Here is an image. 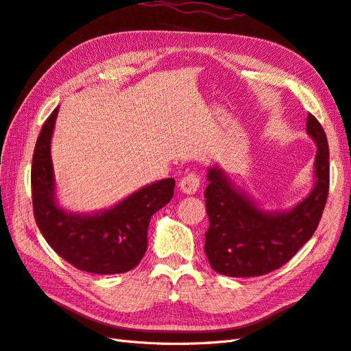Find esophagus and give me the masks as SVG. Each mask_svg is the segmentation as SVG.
<instances>
[{
	"instance_id": "esophagus-1",
	"label": "esophagus",
	"mask_w": 351,
	"mask_h": 351,
	"mask_svg": "<svg viewBox=\"0 0 351 351\" xmlns=\"http://www.w3.org/2000/svg\"><path fill=\"white\" fill-rule=\"evenodd\" d=\"M178 186H180V190H182L183 193L195 195L200 187V178L195 173H190V174H187L186 177L180 180Z\"/></svg>"
}]
</instances>
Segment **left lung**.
<instances>
[{
    "mask_svg": "<svg viewBox=\"0 0 351 351\" xmlns=\"http://www.w3.org/2000/svg\"><path fill=\"white\" fill-rule=\"evenodd\" d=\"M306 133L316 145L313 186L290 209H269L234 184L219 165L208 168L205 253L227 277H259L289 262L319 224L329 190V149L322 125L307 115Z\"/></svg>",
    "mask_w": 351,
    "mask_h": 351,
    "instance_id": "1",
    "label": "left lung"
}]
</instances>
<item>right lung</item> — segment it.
<instances>
[{
  "mask_svg": "<svg viewBox=\"0 0 351 351\" xmlns=\"http://www.w3.org/2000/svg\"><path fill=\"white\" fill-rule=\"evenodd\" d=\"M58 110L52 111L42 127L32 159L30 182L36 224L49 246L74 268L98 275L130 271L146 253L149 221L171 200L176 180H158L115 205L90 214L61 206L51 158Z\"/></svg>",
  "mask_w": 351,
  "mask_h": 351,
  "instance_id": "1",
  "label": "right lung"
}]
</instances>
